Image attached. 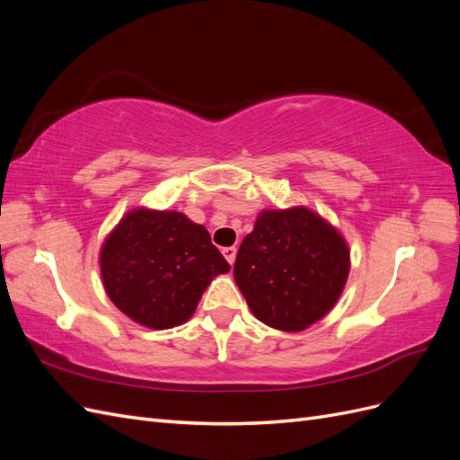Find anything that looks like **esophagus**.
<instances>
[{
  "instance_id": "1",
  "label": "esophagus",
  "mask_w": 460,
  "mask_h": 460,
  "mask_svg": "<svg viewBox=\"0 0 460 460\" xmlns=\"http://www.w3.org/2000/svg\"><path fill=\"white\" fill-rule=\"evenodd\" d=\"M222 255L226 257V261H228L230 264H234V261H235V255H238V249H235V245L225 247V249H222Z\"/></svg>"
}]
</instances>
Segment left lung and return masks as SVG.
<instances>
[{"mask_svg":"<svg viewBox=\"0 0 460 460\" xmlns=\"http://www.w3.org/2000/svg\"><path fill=\"white\" fill-rule=\"evenodd\" d=\"M349 274L343 235L307 207L262 211L234 264L252 313L270 328L299 332L318 323Z\"/></svg>","mask_w":460,"mask_h":460,"instance_id":"left-lung-1","label":"left lung"}]
</instances>
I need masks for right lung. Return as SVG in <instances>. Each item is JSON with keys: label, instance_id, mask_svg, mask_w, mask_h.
<instances>
[{"label": "right lung", "instance_id": "obj_1", "mask_svg": "<svg viewBox=\"0 0 460 460\" xmlns=\"http://www.w3.org/2000/svg\"><path fill=\"white\" fill-rule=\"evenodd\" d=\"M100 267L115 307L153 330L184 324L213 278L230 270L205 226L182 213L144 207L107 235Z\"/></svg>", "mask_w": 460, "mask_h": 460}]
</instances>
